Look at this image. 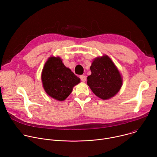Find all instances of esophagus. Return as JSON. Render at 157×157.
Masks as SVG:
<instances>
[{
    "instance_id": "esophagus-1",
    "label": "esophagus",
    "mask_w": 157,
    "mask_h": 157,
    "mask_svg": "<svg viewBox=\"0 0 157 157\" xmlns=\"http://www.w3.org/2000/svg\"><path fill=\"white\" fill-rule=\"evenodd\" d=\"M80 79L82 82H85L86 80V77L84 75H81L80 76Z\"/></svg>"
}]
</instances>
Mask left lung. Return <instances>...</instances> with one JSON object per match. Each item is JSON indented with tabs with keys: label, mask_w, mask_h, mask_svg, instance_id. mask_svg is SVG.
<instances>
[{
	"label": "left lung",
	"mask_w": 157,
	"mask_h": 157,
	"mask_svg": "<svg viewBox=\"0 0 157 157\" xmlns=\"http://www.w3.org/2000/svg\"><path fill=\"white\" fill-rule=\"evenodd\" d=\"M90 70L91 75L87 77V83L98 97L105 100L119 92L122 79L116 66L107 56L96 58Z\"/></svg>",
	"instance_id": "8db88e82"
}]
</instances>
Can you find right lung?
Returning <instances> with one entry per match:
<instances>
[{
    "mask_svg": "<svg viewBox=\"0 0 157 157\" xmlns=\"http://www.w3.org/2000/svg\"><path fill=\"white\" fill-rule=\"evenodd\" d=\"M41 80L46 93L60 101L68 98L73 87L80 82V79L66 68L59 57L48 59L42 71Z\"/></svg>",
    "mask_w": 157,
    "mask_h": 157,
    "instance_id": "right-lung-1",
    "label": "right lung"
}]
</instances>
